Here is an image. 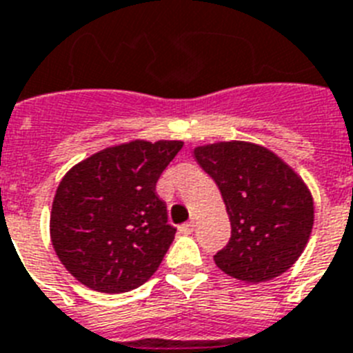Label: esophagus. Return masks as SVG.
<instances>
[{
	"label": "esophagus",
	"mask_w": 353,
	"mask_h": 353,
	"mask_svg": "<svg viewBox=\"0 0 353 353\" xmlns=\"http://www.w3.org/2000/svg\"><path fill=\"white\" fill-rule=\"evenodd\" d=\"M194 228H196V223L190 221V223H185V225L179 226V232H181V234H192V232H194Z\"/></svg>",
	"instance_id": "1"
}]
</instances>
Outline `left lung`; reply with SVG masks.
Here are the masks:
<instances>
[{
  "instance_id": "left-lung-1",
  "label": "left lung",
  "mask_w": 353,
  "mask_h": 353,
  "mask_svg": "<svg viewBox=\"0 0 353 353\" xmlns=\"http://www.w3.org/2000/svg\"><path fill=\"white\" fill-rule=\"evenodd\" d=\"M194 157L216 181L230 219V241L214 256L217 268L254 285L285 274L314 226V197L303 177L256 143H210L194 148Z\"/></svg>"
}]
</instances>
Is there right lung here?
Listing matches in <instances>:
<instances>
[{
    "mask_svg": "<svg viewBox=\"0 0 353 353\" xmlns=\"http://www.w3.org/2000/svg\"><path fill=\"white\" fill-rule=\"evenodd\" d=\"M183 141L134 139L74 165L57 186L50 241L81 285L105 294L130 292L159 268L176 228L156 183Z\"/></svg>",
    "mask_w": 353,
    "mask_h": 353,
    "instance_id": "1",
    "label": "right lung"
}]
</instances>
